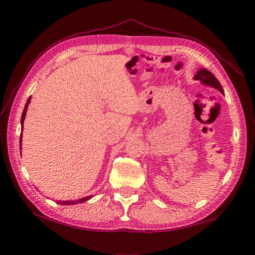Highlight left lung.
Masks as SVG:
<instances>
[{
  "instance_id": "left-lung-1",
  "label": "left lung",
  "mask_w": 255,
  "mask_h": 255,
  "mask_svg": "<svg viewBox=\"0 0 255 255\" xmlns=\"http://www.w3.org/2000/svg\"><path fill=\"white\" fill-rule=\"evenodd\" d=\"M195 80H199L200 82L205 85H209L211 88H215L217 89L220 93L224 94V90H223V86L220 85L219 81L215 78V75L211 73L210 71L206 69H199V71L196 73V75L194 77Z\"/></svg>"
}]
</instances>
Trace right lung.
<instances>
[{
	"label": "right lung",
	"instance_id": "obj_1",
	"mask_svg": "<svg viewBox=\"0 0 255 255\" xmlns=\"http://www.w3.org/2000/svg\"><path fill=\"white\" fill-rule=\"evenodd\" d=\"M29 102H30V97L28 99V101H27L26 105H25V108H24V111H23V114H21V118H20L21 129H23L24 119H25V116H26L27 107H28ZM19 149H21V134H20V139H19ZM90 198H91V196L84 197V198H81V199H79V200H57V204H60V205H75V204H78V203H83V202H85V200H89Z\"/></svg>",
	"mask_w": 255,
	"mask_h": 255
}]
</instances>
